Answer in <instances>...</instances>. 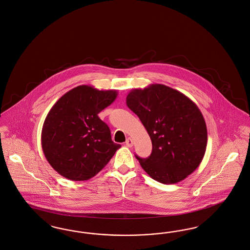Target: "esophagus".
<instances>
[{
  "label": "esophagus",
  "instance_id": "34e87169",
  "mask_svg": "<svg viewBox=\"0 0 250 250\" xmlns=\"http://www.w3.org/2000/svg\"><path fill=\"white\" fill-rule=\"evenodd\" d=\"M125 145H126L127 147H129V148H131V147L133 146V140H132V139H130V138H128V139L126 140V141H125Z\"/></svg>",
  "mask_w": 250,
  "mask_h": 250
}]
</instances>
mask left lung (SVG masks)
I'll use <instances>...</instances> for the list:
<instances>
[{"instance_id":"obj_1","label":"left lung","mask_w":250,"mask_h":250,"mask_svg":"<svg viewBox=\"0 0 250 250\" xmlns=\"http://www.w3.org/2000/svg\"><path fill=\"white\" fill-rule=\"evenodd\" d=\"M126 105L139 116L150 136V156L136 157L151 179L175 184L199 167L207 150L208 129L192 100L178 90L153 83L131 90Z\"/></svg>"}]
</instances>
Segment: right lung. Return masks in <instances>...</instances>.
<instances>
[{"label":"right lung","instance_id":"right-lung-1","mask_svg":"<svg viewBox=\"0 0 250 250\" xmlns=\"http://www.w3.org/2000/svg\"><path fill=\"white\" fill-rule=\"evenodd\" d=\"M117 95L116 90L83 84L64 94L51 108L42 129V148L51 167L62 177L89 180L121 148L98 115Z\"/></svg>","mask_w":250,"mask_h":250}]
</instances>
